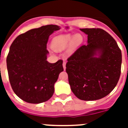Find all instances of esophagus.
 Returning <instances> with one entry per match:
<instances>
[{
	"mask_svg": "<svg viewBox=\"0 0 128 128\" xmlns=\"http://www.w3.org/2000/svg\"><path fill=\"white\" fill-rule=\"evenodd\" d=\"M63 69H64V70L66 69V62H63Z\"/></svg>",
	"mask_w": 128,
	"mask_h": 128,
	"instance_id": "34e87169",
	"label": "esophagus"
}]
</instances>
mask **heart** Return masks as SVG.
<instances>
[{
  "mask_svg": "<svg viewBox=\"0 0 128 128\" xmlns=\"http://www.w3.org/2000/svg\"><path fill=\"white\" fill-rule=\"evenodd\" d=\"M83 42L81 34H63L54 37L52 41V47L56 51H63L66 48V53L70 55Z\"/></svg>",
  "mask_w": 128,
  "mask_h": 128,
  "instance_id": "obj_1",
  "label": "heart"
}]
</instances>
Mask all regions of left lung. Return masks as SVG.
<instances>
[{
	"label": "left lung",
	"instance_id": "8db88e82",
	"mask_svg": "<svg viewBox=\"0 0 128 128\" xmlns=\"http://www.w3.org/2000/svg\"><path fill=\"white\" fill-rule=\"evenodd\" d=\"M88 35L82 46L67 60L66 72L71 90L78 99H102L114 89L120 76L121 50L102 29H80Z\"/></svg>",
	"mask_w": 128,
	"mask_h": 128
}]
</instances>
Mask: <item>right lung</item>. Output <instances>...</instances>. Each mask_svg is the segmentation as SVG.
I'll return each mask as SVG.
<instances>
[{"label": "right lung", "instance_id": "add662e5", "mask_svg": "<svg viewBox=\"0 0 128 128\" xmlns=\"http://www.w3.org/2000/svg\"><path fill=\"white\" fill-rule=\"evenodd\" d=\"M60 28L47 25L18 36L7 56L9 80L15 94L29 103L46 102L52 96L54 84L63 71V61H47L48 38Z\"/></svg>", "mask_w": 128, "mask_h": 128}]
</instances>
